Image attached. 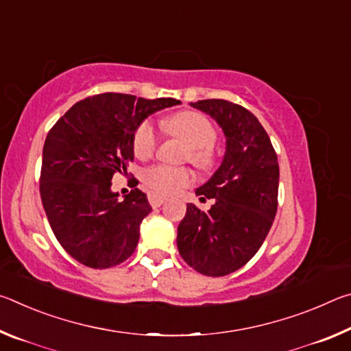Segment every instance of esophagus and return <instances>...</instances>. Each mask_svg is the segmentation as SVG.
Instances as JSON below:
<instances>
[{"label":"esophagus","mask_w":351,"mask_h":351,"mask_svg":"<svg viewBox=\"0 0 351 351\" xmlns=\"http://www.w3.org/2000/svg\"><path fill=\"white\" fill-rule=\"evenodd\" d=\"M148 201H150L152 207H154V209H156V207H161L165 203V198L161 197V195L150 193V195H148Z\"/></svg>","instance_id":"34e87169"}]
</instances>
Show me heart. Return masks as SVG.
I'll list each match as a JSON object with an SVG mask.
<instances>
[{"mask_svg":"<svg viewBox=\"0 0 351 351\" xmlns=\"http://www.w3.org/2000/svg\"><path fill=\"white\" fill-rule=\"evenodd\" d=\"M169 134L189 145L187 158L199 169L213 164L212 145L217 141V128L204 114L197 111H181L164 121ZM158 147V133L152 121H144L133 136V152L139 159H148ZM145 186L156 195H175L193 181L192 170L171 165H153L144 171Z\"/></svg>","mask_w":351,"mask_h":351,"instance_id":"b5f03b06","label":"heart"}]
</instances>
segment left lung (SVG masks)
I'll return each mask as SVG.
<instances>
[{"label": "left lung", "instance_id": "8db88e82", "mask_svg": "<svg viewBox=\"0 0 351 351\" xmlns=\"http://www.w3.org/2000/svg\"><path fill=\"white\" fill-rule=\"evenodd\" d=\"M190 105L223 130L226 152L210 180L195 190L199 199L215 203L209 210L187 204L178 251L199 274L221 277L245 266L269 232L277 212V154L258 119L243 106L223 99Z\"/></svg>", "mask_w": 351, "mask_h": 351}]
</instances>
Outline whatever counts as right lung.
<instances>
[{
  "label": "right lung",
  "instance_id": "right-lung-1",
  "mask_svg": "<svg viewBox=\"0 0 351 351\" xmlns=\"http://www.w3.org/2000/svg\"><path fill=\"white\" fill-rule=\"evenodd\" d=\"M181 102L105 93L64 112L43 147L40 195L57 240L71 257L94 269L125 261L139 241L152 206L134 189L123 199L111 190L114 173L133 162V136L153 112Z\"/></svg>",
  "mask_w": 351,
  "mask_h": 351
}]
</instances>
